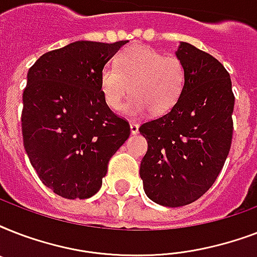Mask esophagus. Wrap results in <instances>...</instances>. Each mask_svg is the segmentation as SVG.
Wrapping results in <instances>:
<instances>
[{
	"label": "esophagus",
	"instance_id": "obj_1",
	"mask_svg": "<svg viewBox=\"0 0 257 257\" xmlns=\"http://www.w3.org/2000/svg\"><path fill=\"white\" fill-rule=\"evenodd\" d=\"M131 133H132V135H137V133H139V124H136V122H131Z\"/></svg>",
	"mask_w": 257,
	"mask_h": 257
}]
</instances>
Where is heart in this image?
Masks as SVG:
<instances>
[{
  "mask_svg": "<svg viewBox=\"0 0 257 257\" xmlns=\"http://www.w3.org/2000/svg\"><path fill=\"white\" fill-rule=\"evenodd\" d=\"M187 81L185 66L177 57L164 54L149 46L133 45L117 54L114 68L105 66L100 76L105 104L118 112L124 101V113L132 117L151 112L163 116L171 112L183 96Z\"/></svg>",
  "mask_w": 257,
  "mask_h": 257,
  "instance_id": "heart-1",
  "label": "heart"
}]
</instances>
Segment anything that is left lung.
I'll list each match as a JSON object with an SVG mask.
<instances>
[{
    "label": "left lung",
    "mask_w": 257,
    "mask_h": 257,
    "mask_svg": "<svg viewBox=\"0 0 257 257\" xmlns=\"http://www.w3.org/2000/svg\"><path fill=\"white\" fill-rule=\"evenodd\" d=\"M175 54L187 70L183 96L140 126L148 141L140 165L145 195L171 208L196 201L217 179L231 149L235 105L229 73L215 57L188 42Z\"/></svg>",
    "instance_id": "left-lung-1"
}]
</instances>
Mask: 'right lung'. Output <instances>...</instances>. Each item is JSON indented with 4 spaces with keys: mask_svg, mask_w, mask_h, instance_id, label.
Instances as JSON below:
<instances>
[{
    "mask_svg": "<svg viewBox=\"0 0 257 257\" xmlns=\"http://www.w3.org/2000/svg\"><path fill=\"white\" fill-rule=\"evenodd\" d=\"M125 41H76L42 54L28 72L22 137L44 185L65 199L100 191L129 124L105 104L100 76Z\"/></svg>",
    "mask_w": 257,
    "mask_h": 257,
    "instance_id": "add662e5",
    "label": "right lung"
}]
</instances>
